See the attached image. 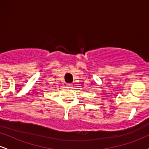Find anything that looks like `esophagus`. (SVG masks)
Instances as JSON below:
<instances>
[{
  "label": "esophagus",
  "instance_id": "34e87169",
  "mask_svg": "<svg viewBox=\"0 0 149 149\" xmlns=\"http://www.w3.org/2000/svg\"><path fill=\"white\" fill-rule=\"evenodd\" d=\"M66 85H67V87H69V88H72L73 86V85L71 84V83H67Z\"/></svg>",
  "mask_w": 149,
  "mask_h": 149
}]
</instances>
